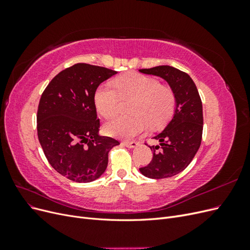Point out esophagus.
<instances>
[{"mask_svg": "<svg viewBox=\"0 0 250 250\" xmlns=\"http://www.w3.org/2000/svg\"><path fill=\"white\" fill-rule=\"evenodd\" d=\"M123 144V145L124 146H126L127 148H135V147H137L138 146V143L137 142H123L122 143Z\"/></svg>", "mask_w": 250, "mask_h": 250, "instance_id": "esophagus-1", "label": "esophagus"}]
</instances>
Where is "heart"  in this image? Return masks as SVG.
<instances>
[{"mask_svg": "<svg viewBox=\"0 0 250 250\" xmlns=\"http://www.w3.org/2000/svg\"><path fill=\"white\" fill-rule=\"evenodd\" d=\"M115 86L102 83L95 93V104L101 116L109 119L116 116L121 101L132 100L131 116L113 119L104 127L110 137L131 139L145 131L148 123L161 127L172 117L175 108V96L172 89L160 84L156 79L141 74H126L116 79Z\"/></svg>", "mask_w": 250, "mask_h": 250, "instance_id": "heart-1", "label": "heart"}]
</instances>
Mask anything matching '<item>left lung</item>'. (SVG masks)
<instances>
[{"instance_id": "1", "label": "left lung", "mask_w": 250, "mask_h": 250, "mask_svg": "<svg viewBox=\"0 0 250 250\" xmlns=\"http://www.w3.org/2000/svg\"><path fill=\"white\" fill-rule=\"evenodd\" d=\"M139 71L167 81L175 96L173 118L162 132L153 137L158 145L149 146L153 151L152 161L140 172L152 179L172 177L190 165L200 147L203 115L198 89L187 73L170 65Z\"/></svg>"}]
</instances>
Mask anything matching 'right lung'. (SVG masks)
<instances>
[{"label": "right lung", "instance_id": "obj_1", "mask_svg": "<svg viewBox=\"0 0 250 250\" xmlns=\"http://www.w3.org/2000/svg\"><path fill=\"white\" fill-rule=\"evenodd\" d=\"M117 72L76 63L57 74L43 90L37 135L49 164L75 183H90L106 170L109 151L120 143L99 134L95 93Z\"/></svg>", "mask_w": 250, "mask_h": 250}]
</instances>
